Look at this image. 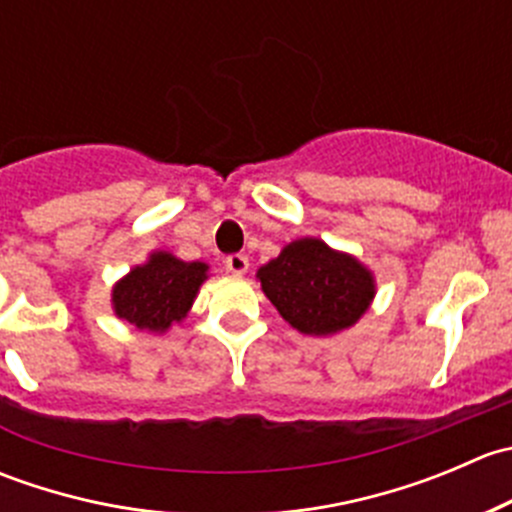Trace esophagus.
<instances>
[{
	"instance_id": "esophagus-1",
	"label": "esophagus",
	"mask_w": 512,
	"mask_h": 512,
	"mask_svg": "<svg viewBox=\"0 0 512 512\" xmlns=\"http://www.w3.org/2000/svg\"><path fill=\"white\" fill-rule=\"evenodd\" d=\"M225 270L232 275H245L250 270V260H247V255H230L225 260Z\"/></svg>"
}]
</instances>
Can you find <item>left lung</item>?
I'll list each match as a JSON object with an SVG mask.
<instances>
[{
  "mask_svg": "<svg viewBox=\"0 0 512 512\" xmlns=\"http://www.w3.org/2000/svg\"><path fill=\"white\" fill-rule=\"evenodd\" d=\"M262 292L282 319L309 337L354 327L376 297V277L359 257L319 237H299L257 270Z\"/></svg>",
  "mask_w": 512,
  "mask_h": 512,
  "instance_id": "left-lung-1",
  "label": "left lung"
}]
</instances>
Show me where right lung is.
Returning <instances> with one entry per match:
<instances>
[{"mask_svg": "<svg viewBox=\"0 0 512 512\" xmlns=\"http://www.w3.org/2000/svg\"><path fill=\"white\" fill-rule=\"evenodd\" d=\"M208 275V262H185L165 250L151 252L143 265L131 267L113 285V314L138 332L165 334L188 317Z\"/></svg>", "mask_w": 512, "mask_h": 512, "instance_id": "add662e5", "label": "right lung"}]
</instances>
